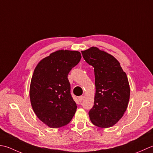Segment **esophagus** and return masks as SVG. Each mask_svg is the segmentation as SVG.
Wrapping results in <instances>:
<instances>
[{
    "instance_id": "esophagus-1",
    "label": "esophagus",
    "mask_w": 153,
    "mask_h": 153,
    "mask_svg": "<svg viewBox=\"0 0 153 153\" xmlns=\"http://www.w3.org/2000/svg\"><path fill=\"white\" fill-rule=\"evenodd\" d=\"M79 101L80 102H82V100H83V99H84V96H79Z\"/></svg>"
}]
</instances>
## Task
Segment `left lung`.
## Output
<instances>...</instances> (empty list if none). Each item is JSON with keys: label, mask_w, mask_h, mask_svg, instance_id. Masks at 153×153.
Here are the masks:
<instances>
[{"label": "left lung", "mask_w": 153, "mask_h": 153, "mask_svg": "<svg viewBox=\"0 0 153 153\" xmlns=\"http://www.w3.org/2000/svg\"><path fill=\"white\" fill-rule=\"evenodd\" d=\"M81 52L94 70L96 94L94 106L88 113L90 121L102 128L110 127L122 117L128 105L130 88L127 74L114 56L96 47Z\"/></svg>", "instance_id": "left-lung-1"}]
</instances>
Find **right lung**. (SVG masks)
I'll return each instance as SVG.
<instances>
[{
	"label": "right lung",
	"instance_id": "right-lung-1",
	"mask_svg": "<svg viewBox=\"0 0 153 153\" xmlns=\"http://www.w3.org/2000/svg\"><path fill=\"white\" fill-rule=\"evenodd\" d=\"M80 59L79 51L62 49L43 59L33 71L31 104L37 117L51 128L66 126L75 114L77 106L67 76Z\"/></svg>",
	"mask_w": 153,
	"mask_h": 153
}]
</instances>
